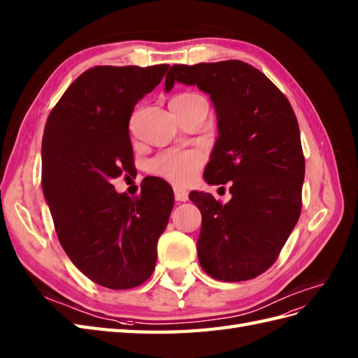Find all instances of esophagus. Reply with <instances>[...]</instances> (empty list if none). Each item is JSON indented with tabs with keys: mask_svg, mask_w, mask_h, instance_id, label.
Here are the masks:
<instances>
[{
	"mask_svg": "<svg viewBox=\"0 0 358 358\" xmlns=\"http://www.w3.org/2000/svg\"><path fill=\"white\" fill-rule=\"evenodd\" d=\"M174 199H176L178 202H187V200H188V191L176 187V188H174Z\"/></svg>",
	"mask_w": 358,
	"mask_h": 358,
	"instance_id": "1",
	"label": "esophagus"
}]
</instances>
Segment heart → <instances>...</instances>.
I'll use <instances>...</instances> for the list:
<instances>
[{"label": "heart", "mask_w": 358, "mask_h": 358, "mask_svg": "<svg viewBox=\"0 0 358 358\" xmlns=\"http://www.w3.org/2000/svg\"><path fill=\"white\" fill-rule=\"evenodd\" d=\"M202 99L197 94H180L174 97L173 101H191ZM205 162V155L196 150L185 152H165L152 161L150 169L153 173L159 174L176 185H188L197 176L199 170Z\"/></svg>", "instance_id": "obj_1"}]
</instances>
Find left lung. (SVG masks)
Segmentation results:
<instances>
[{
	"label": "left lung",
	"mask_w": 358,
	"mask_h": 358,
	"mask_svg": "<svg viewBox=\"0 0 358 358\" xmlns=\"http://www.w3.org/2000/svg\"><path fill=\"white\" fill-rule=\"evenodd\" d=\"M176 82L209 94L219 138L203 178L209 185L231 182L224 205L189 193L202 213L199 263L219 281L252 280L275 263L299 220L305 159L298 120L285 95L241 60L173 65L165 91Z\"/></svg>",
	"instance_id": "1"
}]
</instances>
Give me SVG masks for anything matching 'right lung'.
Wrapping results in <instances>:
<instances>
[{"mask_svg":"<svg viewBox=\"0 0 358 358\" xmlns=\"http://www.w3.org/2000/svg\"><path fill=\"white\" fill-rule=\"evenodd\" d=\"M169 65L94 66L78 76L50 112L42 136V191L60 246L80 272L112 290L150 278L156 245L174 205L159 178L141 194L117 193L112 179L132 174L129 120Z\"/></svg>","mask_w":358,"mask_h":358,"instance_id":"obj_1","label":"right lung"}]
</instances>
